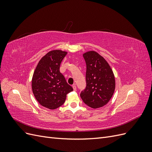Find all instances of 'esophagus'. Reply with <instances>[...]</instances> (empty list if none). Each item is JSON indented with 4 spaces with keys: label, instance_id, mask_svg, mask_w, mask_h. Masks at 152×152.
Listing matches in <instances>:
<instances>
[{
    "label": "esophagus",
    "instance_id": "esophagus-1",
    "mask_svg": "<svg viewBox=\"0 0 152 152\" xmlns=\"http://www.w3.org/2000/svg\"><path fill=\"white\" fill-rule=\"evenodd\" d=\"M72 87H73V91H76L77 90V87H76V86L75 85H73L72 86Z\"/></svg>",
    "mask_w": 152,
    "mask_h": 152
}]
</instances>
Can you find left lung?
<instances>
[{
	"label": "left lung",
	"mask_w": 152,
	"mask_h": 152,
	"mask_svg": "<svg viewBox=\"0 0 152 152\" xmlns=\"http://www.w3.org/2000/svg\"><path fill=\"white\" fill-rule=\"evenodd\" d=\"M86 63V87L80 97L92 108L107 104L115 89V79L112 68L101 55L94 50L83 54Z\"/></svg>",
	"instance_id": "left-lung-1"
}]
</instances>
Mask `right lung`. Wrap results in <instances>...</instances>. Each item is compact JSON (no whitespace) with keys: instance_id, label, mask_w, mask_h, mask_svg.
<instances>
[{"instance_id":"add662e5","label":"right lung","mask_w":152,"mask_h":152,"mask_svg":"<svg viewBox=\"0 0 152 152\" xmlns=\"http://www.w3.org/2000/svg\"><path fill=\"white\" fill-rule=\"evenodd\" d=\"M61 50H53L40 59L31 79L35 99L44 107L56 109L65 103L66 94L73 88L59 72L61 63L67 54Z\"/></svg>"}]
</instances>
